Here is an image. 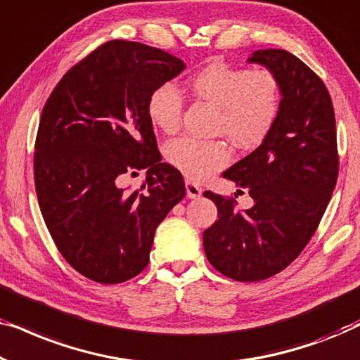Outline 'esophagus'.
Listing matches in <instances>:
<instances>
[{
    "mask_svg": "<svg viewBox=\"0 0 360 360\" xmlns=\"http://www.w3.org/2000/svg\"><path fill=\"white\" fill-rule=\"evenodd\" d=\"M185 188H186V196H188V198H193V200L200 198L201 193H203V188H201L200 185L193 184V181H190V180L185 181Z\"/></svg>",
    "mask_w": 360,
    "mask_h": 360,
    "instance_id": "1",
    "label": "esophagus"
}]
</instances>
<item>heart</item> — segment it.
Here are the masks:
<instances>
[{"instance_id":"1","label":"heart","mask_w":360,"mask_h":360,"mask_svg":"<svg viewBox=\"0 0 360 360\" xmlns=\"http://www.w3.org/2000/svg\"><path fill=\"white\" fill-rule=\"evenodd\" d=\"M195 98L219 111L216 129L224 132L240 149L259 146L272 129L278 115V83L267 70L211 63L195 73L190 80ZM152 124L172 134L180 127L184 100L174 85L157 86L147 103ZM165 157L191 180H203L223 169L231 159V150L223 141H200L179 137L165 149Z\"/></svg>"}]
</instances>
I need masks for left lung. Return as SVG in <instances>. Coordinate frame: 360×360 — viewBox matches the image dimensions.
I'll return each mask as SVG.
<instances>
[{"mask_svg":"<svg viewBox=\"0 0 360 360\" xmlns=\"http://www.w3.org/2000/svg\"><path fill=\"white\" fill-rule=\"evenodd\" d=\"M248 63L277 78L278 115L257 149L223 172L248 188L252 206L205 191L218 208L203 233L210 264L239 282L269 278L298 257L311 239L338 180L336 120L331 96L316 73L282 49L250 53Z\"/></svg>","mask_w":360,"mask_h":360,"instance_id":"left-lung-1","label":"left lung"}]
</instances>
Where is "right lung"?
Listing matches in <instances>:
<instances>
[{"instance_id": "right-lung-1", "label": "right lung", "mask_w": 360, "mask_h": 360, "mask_svg": "<svg viewBox=\"0 0 360 360\" xmlns=\"http://www.w3.org/2000/svg\"><path fill=\"white\" fill-rule=\"evenodd\" d=\"M184 70L160 49L111 41L70 68L44 106L34 154L39 206L57 249L93 282L141 274L157 226L185 196L147 111L152 91ZM132 169L148 170L141 191L120 186Z\"/></svg>"}]
</instances>
